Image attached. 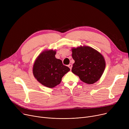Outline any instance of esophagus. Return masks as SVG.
<instances>
[{
	"instance_id": "esophagus-1",
	"label": "esophagus",
	"mask_w": 129,
	"mask_h": 129,
	"mask_svg": "<svg viewBox=\"0 0 129 129\" xmlns=\"http://www.w3.org/2000/svg\"><path fill=\"white\" fill-rule=\"evenodd\" d=\"M68 66H69V68L70 69V70H72V64H69V65H68Z\"/></svg>"
}]
</instances>
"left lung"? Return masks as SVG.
Here are the masks:
<instances>
[{"label": "left lung", "mask_w": 129, "mask_h": 129, "mask_svg": "<svg viewBox=\"0 0 129 129\" xmlns=\"http://www.w3.org/2000/svg\"><path fill=\"white\" fill-rule=\"evenodd\" d=\"M72 52V57L75 60L72 72L88 84L97 82L106 67V61L102 54L88 46L73 47Z\"/></svg>", "instance_id": "left-lung-1"}]
</instances>
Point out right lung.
I'll return each instance as SVG.
<instances>
[{"instance_id": "add662e5", "label": "right lung", "mask_w": 129, "mask_h": 129, "mask_svg": "<svg viewBox=\"0 0 129 129\" xmlns=\"http://www.w3.org/2000/svg\"><path fill=\"white\" fill-rule=\"evenodd\" d=\"M56 50H46L41 53L33 66V76L38 82L50 88L59 85L65 74L70 71L55 57Z\"/></svg>"}]
</instances>
